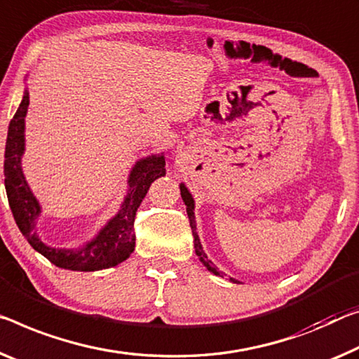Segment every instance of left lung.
Masks as SVG:
<instances>
[{
	"label": "left lung",
	"mask_w": 359,
	"mask_h": 359,
	"mask_svg": "<svg viewBox=\"0 0 359 359\" xmlns=\"http://www.w3.org/2000/svg\"><path fill=\"white\" fill-rule=\"evenodd\" d=\"M180 191H181V197H183V202L186 205V212H187V217H189V224H191V229H192V236H194V249H196V255L198 257V260L201 263L205 266L208 271L213 273L215 276H219V278H223L224 273L219 271V269L215 266V263L212 260H208L205 250H203L202 247V242L198 239V234H197V224H196V215H194V208H196V202L194 198H192V194L187 189L184 183L180 184ZM231 283H236V284H241V280H237L234 278H229Z\"/></svg>",
	"instance_id": "obj_1"
}]
</instances>
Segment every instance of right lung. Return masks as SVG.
<instances>
[{
  "label": "right lung",
  "mask_w": 359,
  "mask_h": 359,
  "mask_svg": "<svg viewBox=\"0 0 359 359\" xmlns=\"http://www.w3.org/2000/svg\"><path fill=\"white\" fill-rule=\"evenodd\" d=\"M29 88L18 107L14 118L11 120L4 151V187L22 236L43 257H46L59 268L72 271H99L117 266L125 262L135 250V217L137 207L146 197L149 187L157 178L165 176V156L151 154L136 161L130 170L128 189L118 212L97 231L95 237L75 247H51L41 241L36 231V222L41 217L40 201L33 194L27 183L22 156L25 154V117L29 110Z\"/></svg>",
  "instance_id": "add662e5"
}]
</instances>
